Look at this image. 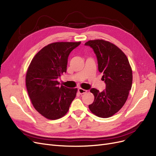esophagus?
I'll return each mask as SVG.
<instances>
[{"label":"esophagus","mask_w":156,"mask_h":156,"mask_svg":"<svg viewBox=\"0 0 156 156\" xmlns=\"http://www.w3.org/2000/svg\"><path fill=\"white\" fill-rule=\"evenodd\" d=\"M78 92L80 94H83L84 93H86L87 92V90H84V89H83L81 88H79L78 89Z\"/></svg>","instance_id":"34e87169"}]
</instances>
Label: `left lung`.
Instances as JSON below:
<instances>
[{"label":"left lung","instance_id":"obj_1","mask_svg":"<svg viewBox=\"0 0 156 156\" xmlns=\"http://www.w3.org/2000/svg\"><path fill=\"white\" fill-rule=\"evenodd\" d=\"M84 45L92 48L96 54L98 70L103 73L106 88L101 92L92 88L94 101L88 107L100 118L114 115L123 107L131 88L133 75L126 55L117 46L103 40H90Z\"/></svg>","mask_w":156,"mask_h":156}]
</instances>
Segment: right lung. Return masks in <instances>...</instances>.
Instances as JSON below:
<instances>
[{"instance_id": "right-lung-1", "label": "right lung", "mask_w": 156, "mask_h": 156, "mask_svg": "<svg viewBox=\"0 0 156 156\" xmlns=\"http://www.w3.org/2000/svg\"><path fill=\"white\" fill-rule=\"evenodd\" d=\"M79 42H55L42 48L32 60L26 74V87L35 109L49 120L64 116L76 96L77 88L59 86L66 72L69 53Z\"/></svg>"}]
</instances>
